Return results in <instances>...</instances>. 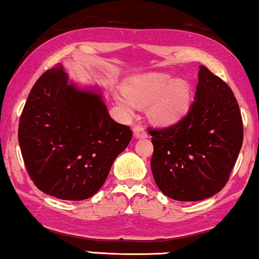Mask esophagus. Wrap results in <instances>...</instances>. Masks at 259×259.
I'll use <instances>...</instances> for the list:
<instances>
[{
  "instance_id": "esophagus-1",
  "label": "esophagus",
  "mask_w": 259,
  "mask_h": 259,
  "mask_svg": "<svg viewBox=\"0 0 259 259\" xmlns=\"http://www.w3.org/2000/svg\"><path fill=\"white\" fill-rule=\"evenodd\" d=\"M133 133H134V137L137 139H145L147 138V132H146L145 128L142 126H136L133 128Z\"/></svg>"
}]
</instances>
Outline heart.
Segmentation results:
<instances>
[{"instance_id": "b5f03b06", "label": "heart", "mask_w": 259, "mask_h": 259, "mask_svg": "<svg viewBox=\"0 0 259 259\" xmlns=\"http://www.w3.org/2000/svg\"><path fill=\"white\" fill-rule=\"evenodd\" d=\"M125 91L114 92L119 107L132 115L138 103L148 105V115L157 125L170 126L185 117L192 103V92L187 81L166 73H146L131 77Z\"/></svg>"}]
</instances>
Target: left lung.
Returning <instances> with one entry per match:
<instances>
[{
	"label": "left lung",
	"instance_id": "obj_1",
	"mask_svg": "<svg viewBox=\"0 0 259 259\" xmlns=\"http://www.w3.org/2000/svg\"><path fill=\"white\" fill-rule=\"evenodd\" d=\"M148 132L153 176L161 192L176 201H201L221 192L243 144L234 92L203 65L188 113L174 125Z\"/></svg>",
	"mask_w": 259,
	"mask_h": 259
}]
</instances>
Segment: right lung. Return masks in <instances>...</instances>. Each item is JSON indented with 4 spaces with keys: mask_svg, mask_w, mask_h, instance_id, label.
I'll return each mask as SVG.
<instances>
[{
    "mask_svg": "<svg viewBox=\"0 0 259 259\" xmlns=\"http://www.w3.org/2000/svg\"><path fill=\"white\" fill-rule=\"evenodd\" d=\"M132 131L110 117L102 93L69 83L63 65L40 76L18 125L27 171L40 192L83 201L102 188Z\"/></svg>",
    "mask_w": 259,
    "mask_h": 259,
    "instance_id": "obj_1",
    "label": "right lung"
}]
</instances>
